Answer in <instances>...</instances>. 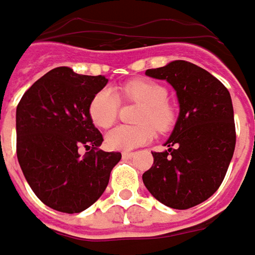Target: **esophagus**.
<instances>
[{"mask_svg": "<svg viewBox=\"0 0 255 255\" xmlns=\"http://www.w3.org/2000/svg\"><path fill=\"white\" fill-rule=\"evenodd\" d=\"M132 156H134V152H127V150L123 152V157H124V159H131Z\"/></svg>", "mask_w": 255, "mask_h": 255, "instance_id": "1", "label": "esophagus"}]
</instances>
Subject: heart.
Listing matches in <instances>:
<instances>
[{
  "mask_svg": "<svg viewBox=\"0 0 255 255\" xmlns=\"http://www.w3.org/2000/svg\"><path fill=\"white\" fill-rule=\"evenodd\" d=\"M121 95L129 102L142 105L136 121L139 126H119L106 135L109 148L119 150L134 149L153 138L155 128L166 131L174 121V109L167 102V91L162 85L143 79L129 81L120 88ZM119 98L112 89L103 88L93 96L89 105L92 121L102 128H109L119 116Z\"/></svg>",
  "mask_w": 255,
  "mask_h": 255,
  "instance_id": "1",
  "label": "heart"
}]
</instances>
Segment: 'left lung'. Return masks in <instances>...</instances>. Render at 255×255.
I'll use <instances>...</instances> for the list:
<instances>
[{
  "label": "left lung",
  "instance_id": "1",
  "mask_svg": "<svg viewBox=\"0 0 255 255\" xmlns=\"http://www.w3.org/2000/svg\"><path fill=\"white\" fill-rule=\"evenodd\" d=\"M146 75L176 89L180 114L164 143L169 149L152 152L153 164L142 180L162 204L188 209L208 200L226 176L236 145L230 93L208 71L181 60Z\"/></svg>",
  "mask_w": 255,
  "mask_h": 255
}]
</instances>
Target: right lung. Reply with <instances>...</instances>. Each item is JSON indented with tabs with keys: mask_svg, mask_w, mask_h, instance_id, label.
I'll list each match as a JSON object with an SVG mask.
<instances>
[{
	"mask_svg": "<svg viewBox=\"0 0 255 255\" xmlns=\"http://www.w3.org/2000/svg\"><path fill=\"white\" fill-rule=\"evenodd\" d=\"M107 84L102 75L51 69L25 92L16 107V156L26 181L47 207L82 212L105 193L120 152L99 149L103 136L89 105ZM85 147L84 157L79 148Z\"/></svg>",
	"mask_w": 255,
	"mask_h": 255,
	"instance_id": "1",
	"label": "right lung"
}]
</instances>
